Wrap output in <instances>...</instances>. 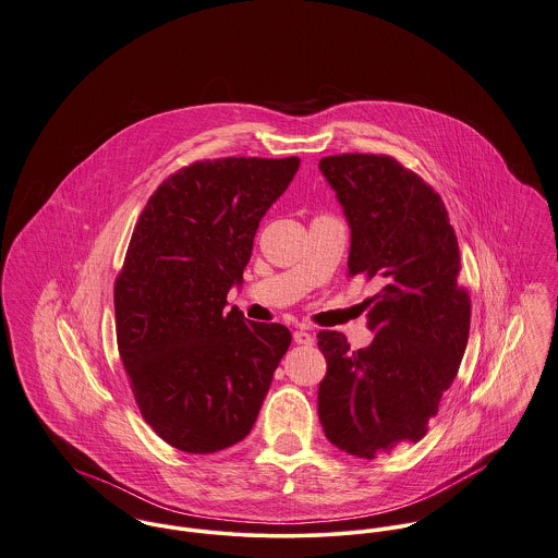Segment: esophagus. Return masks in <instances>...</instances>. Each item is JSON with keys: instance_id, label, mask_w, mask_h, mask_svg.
Listing matches in <instances>:
<instances>
[{"instance_id": "esophagus-1", "label": "esophagus", "mask_w": 558, "mask_h": 558, "mask_svg": "<svg viewBox=\"0 0 558 558\" xmlns=\"http://www.w3.org/2000/svg\"><path fill=\"white\" fill-rule=\"evenodd\" d=\"M293 340H295L298 344H304V347H312V344H314V336L308 333V331H304V329L293 331Z\"/></svg>"}]
</instances>
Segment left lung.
<instances>
[{
    "label": "left lung",
    "mask_w": 558,
    "mask_h": 558,
    "mask_svg": "<svg viewBox=\"0 0 558 558\" xmlns=\"http://www.w3.org/2000/svg\"><path fill=\"white\" fill-rule=\"evenodd\" d=\"M318 169L351 227L349 276L376 284L364 302L371 347L316 336L327 360L318 420L331 445L372 460L428 433L466 349L471 298L445 203L417 173L383 154L327 156Z\"/></svg>",
    "instance_id": "left-lung-1"
}]
</instances>
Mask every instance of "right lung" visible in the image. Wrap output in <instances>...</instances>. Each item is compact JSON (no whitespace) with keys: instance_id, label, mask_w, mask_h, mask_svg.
<instances>
[{"instance_id":"add662e5","label":"right lung","mask_w":558,"mask_h":558,"mask_svg":"<svg viewBox=\"0 0 558 558\" xmlns=\"http://www.w3.org/2000/svg\"><path fill=\"white\" fill-rule=\"evenodd\" d=\"M298 169V156L198 160L138 216L116 280L118 349L143 420L180 451L246 438L291 344L284 325L227 310V293Z\"/></svg>"}]
</instances>
